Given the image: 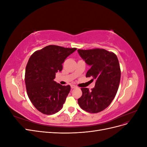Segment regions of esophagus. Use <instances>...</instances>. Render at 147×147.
<instances>
[{"label": "esophagus", "instance_id": "esophagus-1", "mask_svg": "<svg viewBox=\"0 0 147 147\" xmlns=\"http://www.w3.org/2000/svg\"><path fill=\"white\" fill-rule=\"evenodd\" d=\"M71 88L72 89H74V88H77V86H75V85H74V84H71Z\"/></svg>", "mask_w": 147, "mask_h": 147}]
</instances>
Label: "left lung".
I'll use <instances>...</instances> for the list:
<instances>
[{
  "instance_id": "obj_1",
  "label": "left lung",
  "mask_w": 147,
  "mask_h": 147,
  "mask_svg": "<svg viewBox=\"0 0 147 147\" xmlns=\"http://www.w3.org/2000/svg\"><path fill=\"white\" fill-rule=\"evenodd\" d=\"M79 55L91 66L86 77L96 80L95 86L90 91L82 88V96L78 99L80 107L87 112L99 113L111 104L118 90L121 69L117 55L105 49L78 50Z\"/></svg>"
}]
</instances>
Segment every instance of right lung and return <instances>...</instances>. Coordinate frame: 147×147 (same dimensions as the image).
I'll list each match as a JSON object with an SVG mask.
<instances>
[{"mask_svg":"<svg viewBox=\"0 0 147 147\" xmlns=\"http://www.w3.org/2000/svg\"><path fill=\"white\" fill-rule=\"evenodd\" d=\"M76 48L48 45L35 51L28 62L25 83L29 98L39 112L53 115L63 109L70 90L53 80L63 69V63Z\"/></svg>","mask_w":147,"mask_h":147,"instance_id":"obj_1","label":"right lung"}]
</instances>
